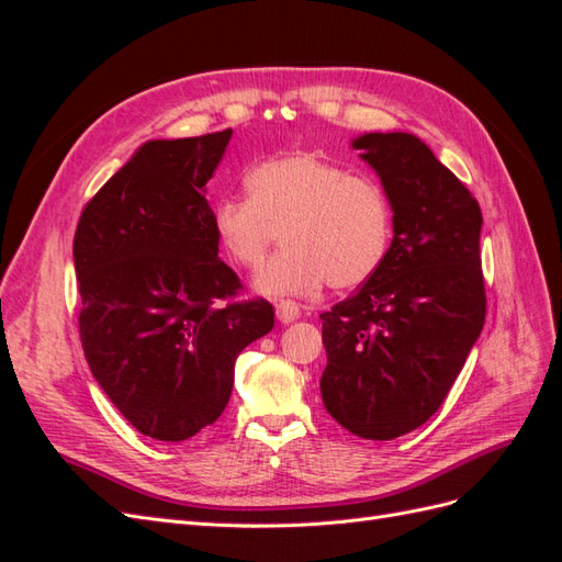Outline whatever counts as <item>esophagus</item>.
Here are the masks:
<instances>
[{
  "label": "esophagus",
  "instance_id": "obj_1",
  "mask_svg": "<svg viewBox=\"0 0 562 562\" xmlns=\"http://www.w3.org/2000/svg\"><path fill=\"white\" fill-rule=\"evenodd\" d=\"M274 310L281 323H293L295 318H300V304L295 300H279L274 304Z\"/></svg>",
  "mask_w": 562,
  "mask_h": 562
}]
</instances>
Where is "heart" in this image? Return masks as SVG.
Returning <instances> with one entry per match:
<instances>
[{
  "label": "heart",
  "mask_w": 562,
  "mask_h": 562,
  "mask_svg": "<svg viewBox=\"0 0 562 562\" xmlns=\"http://www.w3.org/2000/svg\"><path fill=\"white\" fill-rule=\"evenodd\" d=\"M246 192L215 203L213 232L227 258L244 269L258 267L281 232L285 248L255 279L262 293H310L321 283L347 291L382 267L394 209L375 178L295 151L255 166Z\"/></svg>",
  "instance_id": "1"
}]
</instances>
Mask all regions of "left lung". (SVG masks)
<instances>
[{
	"instance_id": "left-lung-1",
	"label": "left lung",
	"mask_w": 562,
	"mask_h": 562,
	"mask_svg": "<svg viewBox=\"0 0 562 562\" xmlns=\"http://www.w3.org/2000/svg\"><path fill=\"white\" fill-rule=\"evenodd\" d=\"M394 209V241L359 291L323 312V405L356 436L391 440L443 405L485 323L479 201L411 133L353 140Z\"/></svg>"
}]
</instances>
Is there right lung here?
<instances>
[{
  "label": "right lung",
  "instance_id": "add662e5",
  "mask_svg": "<svg viewBox=\"0 0 562 562\" xmlns=\"http://www.w3.org/2000/svg\"><path fill=\"white\" fill-rule=\"evenodd\" d=\"M232 128L149 140L83 206L75 232L79 339L133 429L180 443L232 394L234 363L274 328L262 297L217 258L206 182Z\"/></svg>",
  "mask_w": 562,
  "mask_h": 562
}]
</instances>
